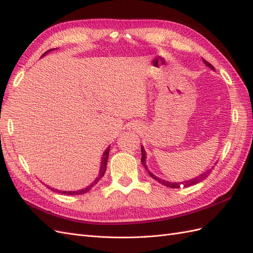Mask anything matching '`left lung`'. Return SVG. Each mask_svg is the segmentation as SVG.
<instances>
[{
    "instance_id": "left-lung-1",
    "label": "left lung",
    "mask_w": 253,
    "mask_h": 253,
    "mask_svg": "<svg viewBox=\"0 0 253 253\" xmlns=\"http://www.w3.org/2000/svg\"><path fill=\"white\" fill-rule=\"evenodd\" d=\"M203 62H204L207 66H209V67L211 68V70L215 71V68H214V67L208 62V61L205 60L204 58H203ZM141 163H142V165H143V167H144V169L147 170V172L149 173V175L151 176L152 178H154L155 180H157L158 182H160V183H162V185H164V186H166V187L173 188V189H177V188H180V187H190V186H193V185H195V183H198V182L203 181L204 179H206L207 177H208V175H210V173H211V169H209V170H207L204 174H202V175H200V176H197V177H195V178H193V179L187 180V181H183V182H170V181L163 180V179H160V178L156 177V176L153 175L151 172H149L147 166H145V152H144V150H143L142 147H141Z\"/></svg>"
}]
</instances>
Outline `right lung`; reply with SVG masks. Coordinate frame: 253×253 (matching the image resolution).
<instances>
[{"label": "right lung", "instance_id": "right-lung-1", "mask_svg": "<svg viewBox=\"0 0 253 253\" xmlns=\"http://www.w3.org/2000/svg\"><path fill=\"white\" fill-rule=\"evenodd\" d=\"M50 50H51V49H49V50H47V51H45L42 56H44L45 53H47V52L50 51ZM109 152H110V148L106 149L105 152H104V154H103L102 163H101V167H100V173H99V176L95 179V181H94L93 183H91L90 186H88L87 188L83 189V190H79V191H74V192H72V191H70V192H67V191H59V190H55V189L49 188V187H48V189H50L51 191H56V192H58V193L68 194V195H81V194H84V193H87L88 191H89L91 188H93V187L96 185V183H98V181L103 177V175H104L105 170H106V164H108V159H109Z\"/></svg>", "mask_w": 253, "mask_h": 253}]
</instances>
